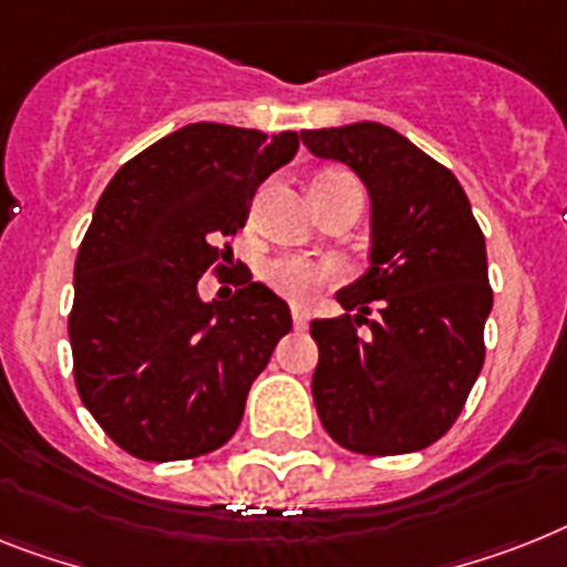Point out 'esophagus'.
<instances>
[{"instance_id":"esophagus-1","label":"esophagus","mask_w":567,"mask_h":567,"mask_svg":"<svg viewBox=\"0 0 567 567\" xmlns=\"http://www.w3.org/2000/svg\"><path fill=\"white\" fill-rule=\"evenodd\" d=\"M307 321H310V316H307V312H303L301 307H292V324H295V330H303V327H307Z\"/></svg>"}]
</instances>
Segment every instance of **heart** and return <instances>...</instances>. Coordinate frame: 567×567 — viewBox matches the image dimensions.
I'll return each instance as SVG.
<instances>
[{
    "mask_svg": "<svg viewBox=\"0 0 567 567\" xmlns=\"http://www.w3.org/2000/svg\"><path fill=\"white\" fill-rule=\"evenodd\" d=\"M327 176H344V173H321L316 179H327ZM336 275H339V269L330 260L307 255H280L275 260H269L264 269L266 284L275 292L284 295V298H292V301H307V298H312Z\"/></svg>",
    "mask_w": 567,
    "mask_h": 567,
    "instance_id": "heart-1",
    "label": "heart"
}]
</instances>
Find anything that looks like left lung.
<instances>
[{
	"mask_svg": "<svg viewBox=\"0 0 567 567\" xmlns=\"http://www.w3.org/2000/svg\"><path fill=\"white\" fill-rule=\"evenodd\" d=\"M301 142L371 196V266L336 292L344 316L310 324L318 417L359 455L420 452L452 429L484 368V234L455 173L391 126L301 130Z\"/></svg>",
	"mask_w": 567,
	"mask_h": 567,
	"instance_id": "1",
	"label": "left lung"
}]
</instances>
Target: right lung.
Returning <instances> with one entry per match:
<instances>
[{
  "mask_svg": "<svg viewBox=\"0 0 567 567\" xmlns=\"http://www.w3.org/2000/svg\"><path fill=\"white\" fill-rule=\"evenodd\" d=\"M298 133L188 124L121 167L74 264V385L112 441L142 461L219 449L292 330L284 298L246 272L231 301L196 284L246 226L260 182L292 162Z\"/></svg>",
  "mask_w": 567,
  "mask_h": 567,
  "instance_id": "add662e5",
  "label": "right lung"
}]
</instances>
